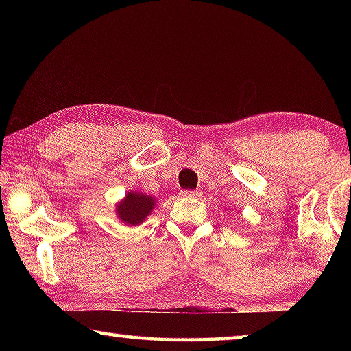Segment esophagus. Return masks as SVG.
I'll return each mask as SVG.
<instances>
[{"mask_svg":"<svg viewBox=\"0 0 351 351\" xmlns=\"http://www.w3.org/2000/svg\"><path fill=\"white\" fill-rule=\"evenodd\" d=\"M181 195H182V197L184 198H197L198 197V192H197V190H182V192H181Z\"/></svg>","mask_w":351,"mask_h":351,"instance_id":"34e87169","label":"esophagus"}]
</instances>
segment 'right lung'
I'll list each match as a JSON object with an SVG mask.
<instances>
[{
    "mask_svg": "<svg viewBox=\"0 0 351 351\" xmlns=\"http://www.w3.org/2000/svg\"><path fill=\"white\" fill-rule=\"evenodd\" d=\"M156 207V198L152 195L128 190L121 201L116 203V215L125 226H139Z\"/></svg>",
    "mask_w": 351,
    "mask_h": 351,
    "instance_id": "obj_1",
    "label": "right lung"
}]
</instances>
